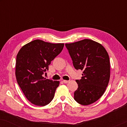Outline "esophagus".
I'll use <instances>...</instances> for the list:
<instances>
[{"instance_id":"34e87169","label":"esophagus","mask_w":127,"mask_h":127,"mask_svg":"<svg viewBox=\"0 0 127 127\" xmlns=\"http://www.w3.org/2000/svg\"><path fill=\"white\" fill-rule=\"evenodd\" d=\"M63 82L65 83V84H66V83L69 82V81L68 80H63Z\"/></svg>"}]
</instances>
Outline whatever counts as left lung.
Listing matches in <instances>:
<instances>
[{"label": "left lung", "instance_id": "1", "mask_svg": "<svg viewBox=\"0 0 127 127\" xmlns=\"http://www.w3.org/2000/svg\"><path fill=\"white\" fill-rule=\"evenodd\" d=\"M76 70H83L82 77L76 80L78 88L74 99L82 105L98 100L105 93L110 79V60L105 48L99 43L84 39L65 44Z\"/></svg>", "mask_w": 127, "mask_h": 127}]
</instances>
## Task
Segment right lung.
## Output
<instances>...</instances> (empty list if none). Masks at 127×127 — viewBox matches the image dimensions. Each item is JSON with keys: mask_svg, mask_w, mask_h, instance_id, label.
Here are the masks:
<instances>
[{"mask_svg": "<svg viewBox=\"0 0 127 127\" xmlns=\"http://www.w3.org/2000/svg\"><path fill=\"white\" fill-rule=\"evenodd\" d=\"M64 46V43L53 44L35 40L24 46L17 54V83L26 98L34 105L43 106L53 99L60 83L46 79L43 76Z\"/></svg>", "mask_w": 127, "mask_h": 127, "instance_id": "1", "label": "right lung"}]
</instances>
